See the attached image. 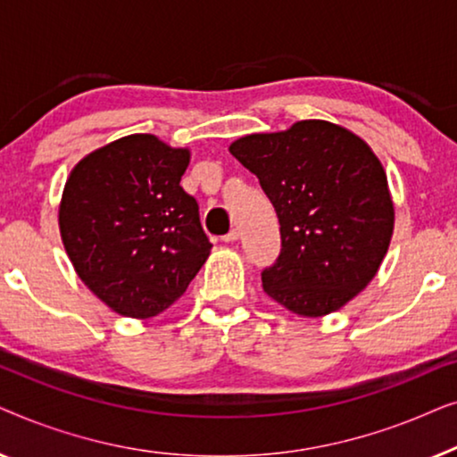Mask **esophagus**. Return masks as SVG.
I'll return each instance as SVG.
<instances>
[{
	"mask_svg": "<svg viewBox=\"0 0 457 457\" xmlns=\"http://www.w3.org/2000/svg\"><path fill=\"white\" fill-rule=\"evenodd\" d=\"M237 239H239V228H233V230H230V233H227V235L222 237L224 243H235Z\"/></svg>",
	"mask_w": 457,
	"mask_h": 457,
	"instance_id": "obj_1",
	"label": "esophagus"
}]
</instances>
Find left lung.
<instances>
[{
  "mask_svg": "<svg viewBox=\"0 0 457 457\" xmlns=\"http://www.w3.org/2000/svg\"><path fill=\"white\" fill-rule=\"evenodd\" d=\"M228 152L258 177L277 210L280 253L262 272L266 295L293 314L327 316L374 278L395 208L370 145L327 120L253 133Z\"/></svg>",
  "mask_w": 457,
  "mask_h": 457,
  "instance_id": "8db88e82",
  "label": "left lung"
}]
</instances>
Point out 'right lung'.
Wrapping results in <instances>:
<instances>
[{"label":"right lung","instance_id":"right-lung-1","mask_svg":"<svg viewBox=\"0 0 457 457\" xmlns=\"http://www.w3.org/2000/svg\"><path fill=\"white\" fill-rule=\"evenodd\" d=\"M189 160V149L139 133L85 155L66 180L62 243L79 278L116 314L158 316L208 260L197 202L180 187Z\"/></svg>","mask_w":457,"mask_h":457}]
</instances>
